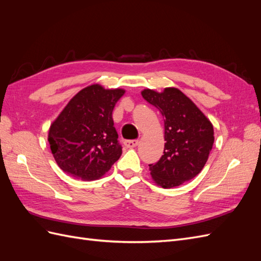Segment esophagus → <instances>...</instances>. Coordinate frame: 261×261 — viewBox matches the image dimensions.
Segmentation results:
<instances>
[{"label":"esophagus","mask_w":261,"mask_h":261,"mask_svg":"<svg viewBox=\"0 0 261 261\" xmlns=\"http://www.w3.org/2000/svg\"><path fill=\"white\" fill-rule=\"evenodd\" d=\"M139 144L138 139H133V140H125L124 145L127 148H135Z\"/></svg>","instance_id":"esophagus-1"}]
</instances>
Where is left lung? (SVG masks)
<instances>
[{
    "label": "left lung",
    "instance_id": "obj_1",
    "mask_svg": "<svg viewBox=\"0 0 261 261\" xmlns=\"http://www.w3.org/2000/svg\"><path fill=\"white\" fill-rule=\"evenodd\" d=\"M143 98L159 110L164 120L163 155L149 164L150 174L163 188L179 186L197 176L206 164L215 141L213 126L194 102L176 88L159 93L150 89Z\"/></svg>",
    "mask_w": 261,
    "mask_h": 261
}]
</instances>
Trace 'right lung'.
Instances as JSON below:
<instances>
[{
    "label": "right lung",
    "mask_w": 261,
    "mask_h": 261,
    "mask_svg": "<svg viewBox=\"0 0 261 261\" xmlns=\"http://www.w3.org/2000/svg\"><path fill=\"white\" fill-rule=\"evenodd\" d=\"M123 89L91 85L78 92L49 130V144L59 167L75 178L97 179L120 159L122 146L112 112Z\"/></svg>",
    "instance_id": "1"
}]
</instances>
